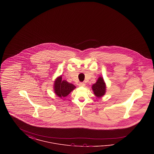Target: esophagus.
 Returning <instances> with one entry per match:
<instances>
[{
	"label": "esophagus",
	"mask_w": 154,
	"mask_h": 154,
	"mask_svg": "<svg viewBox=\"0 0 154 154\" xmlns=\"http://www.w3.org/2000/svg\"><path fill=\"white\" fill-rule=\"evenodd\" d=\"M79 86L80 87H85V84L84 82H80L79 83Z\"/></svg>",
	"instance_id": "34e87169"
}]
</instances>
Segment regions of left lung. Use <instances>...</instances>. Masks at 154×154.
<instances>
[{
    "mask_svg": "<svg viewBox=\"0 0 154 154\" xmlns=\"http://www.w3.org/2000/svg\"><path fill=\"white\" fill-rule=\"evenodd\" d=\"M92 89L95 95L97 97H100L104 95L106 90V86L102 77H99L98 78L95 84L92 86Z\"/></svg>",
    "mask_w": 154,
    "mask_h": 154,
    "instance_id": "obj_1",
    "label": "left lung"
}]
</instances>
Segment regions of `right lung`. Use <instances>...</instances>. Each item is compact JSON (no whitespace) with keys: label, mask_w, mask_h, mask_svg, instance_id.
Instances as JSON below:
<instances>
[{"label":"right lung","mask_w":154,"mask_h":154,"mask_svg":"<svg viewBox=\"0 0 154 154\" xmlns=\"http://www.w3.org/2000/svg\"><path fill=\"white\" fill-rule=\"evenodd\" d=\"M54 89L55 94L60 97H66L76 88L73 84L62 80V75L57 78L54 82Z\"/></svg>","instance_id":"obj_1"}]
</instances>
